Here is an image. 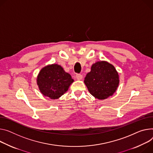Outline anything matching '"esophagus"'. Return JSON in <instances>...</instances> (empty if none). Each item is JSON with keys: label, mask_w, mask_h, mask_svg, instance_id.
Wrapping results in <instances>:
<instances>
[{"label": "esophagus", "mask_w": 153, "mask_h": 153, "mask_svg": "<svg viewBox=\"0 0 153 153\" xmlns=\"http://www.w3.org/2000/svg\"><path fill=\"white\" fill-rule=\"evenodd\" d=\"M76 77L77 80H81L82 79V75L80 74H77L76 75Z\"/></svg>", "instance_id": "obj_1"}]
</instances>
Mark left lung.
I'll list each match as a JSON object with an SVG mask.
<instances>
[{
	"instance_id": "8db88e82",
	"label": "left lung",
	"mask_w": 153,
	"mask_h": 153,
	"mask_svg": "<svg viewBox=\"0 0 153 153\" xmlns=\"http://www.w3.org/2000/svg\"><path fill=\"white\" fill-rule=\"evenodd\" d=\"M91 95L98 100H105L112 96L119 84V76L115 67L107 62L93 64L91 71L84 80Z\"/></svg>"
}]
</instances>
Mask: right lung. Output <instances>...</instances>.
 I'll return each mask as SVG.
<instances>
[{
    "instance_id": "obj_1",
    "label": "right lung",
    "mask_w": 153,
    "mask_h": 153,
    "mask_svg": "<svg viewBox=\"0 0 153 153\" xmlns=\"http://www.w3.org/2000/svg\"><path fill=\"white\" fill-rule=\"evenodd\" d=\"M73 81L71 75L57 64L43 68L37 77V84L41 93L52 100L58 99L64 94Z\"/></svg>"
}]
</instances>
